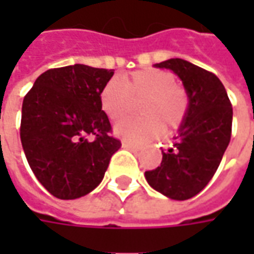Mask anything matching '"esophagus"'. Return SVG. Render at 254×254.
<instances>
[{"label":"esophagus","mask_w":254,"mask_h":254,"mask_svg":"<svg viewBox=\"0 0 254 254\" xmlns=\"http://www.w3.org/2000/svg\"><path fill=\"white\" fill-rule=\"evenodd\" d=\"M122 144L124 148H128V150H138V145H137V144H132V142L127 141V140H123Z\"/></svg>","instance_id":"esophagus-1"}]
</instances>
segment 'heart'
<instances>
[{
    "label": "heart",
    "mask_w": 254,
    "mask_h": 254,
    "mask_svg": "<svg viewBox=\"0 0 254 254\" xmlns=\"http://www.w3.org/2000/svg\"><path fill=\"white\" fill-rule=\"evenodd\" d=\"M141 102V116L126 119L116 126V132L135 142L150 141L162 130L172 132L187 120L190 96L175 76L164 69L144 67L122 79L113 77L103 84L99 103L113 122L122 120Z\"/></svg>",
    "instance_id": "1"
}]
</instances>
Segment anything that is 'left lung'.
<instances>
[{"instance_id":"left-lung-1","label":"left lung","mask_w":254,"mask_h":254,"mask_svg":"<svg viewBox=\"0 0 254 254\" xmlns=\"http://www.w3.org/2000/svg\"><path fill=\"white\" fill-rule=\"evenodd\" d=\"M155 67L180 76L190 96V112L174 147L162 151L160 167L145 171V180L171 199H190L209 184L229 145L232 104L225 86L209 70L178 58Z\"/></svg>"}]
</instances>
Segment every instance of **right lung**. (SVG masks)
Returning a JSON list of instances; mask_svg holds the SVG:
<instances>
[{"label": "right lung", "instance_id": "add662e5", "mask_svg": "<svg viewBox=\"0 0 254 254\" xmlns=\"http://www.w3.org/2000/svg\"><path fill=\"white\" fill-rule=\"evenodd\" d=\"M113 69L72 64L41 74L22 103L21 142L31 170L59 199H76L102 182L122 147L99 103Z\"/></svg>", "mask_w": 254, "mask_h": 254}]
</instances>
